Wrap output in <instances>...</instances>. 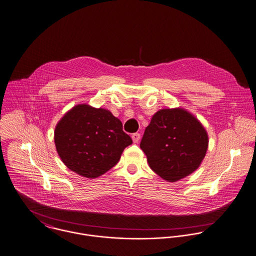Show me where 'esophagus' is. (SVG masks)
<instances>
[{"label": "esophagus", "instance_id": "34e87169", "mask_svg": "<svg viewBox=\"0 0 256 256\" xmlns=\"http://www.w3.org/2000/svg\"><path fill=\"white\" fill-rule=\"evenodd\" d=\"M140 138V133H134V134H132V140H133L134 142H138Z\"/></svg>", "mask_w": 256, "mask_h": 256}]
</instances>
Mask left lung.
<instances>
[{"label": "left lung", "instance_id": "8db88e82", "mask_svg": "<svg viewBox=\"0 0 256 256\" xmlns=\"http://www.w3.org/2000/svg\"><path fill=\"white\" fill-rule=\"evenodd\" d=\"M154 172L176 182L198 169L206 156L208 137L200 122L182 108L158 112L140 144Z\"/></svg>", "mask_w": 256, "mask_h": 256}]
</instances>
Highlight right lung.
I'll use <instances>...</instances> for the list:
<instances>
[{"label":"right lung","mask_w":256,"mask_h":256,"mask_svg":"<svg viewBox=\"0 0 256 256\" xmlns=\"http://www.w3.org/2000/svg\"><path fill=\"white\" fill-rule=\"evenodd\" d=\"M54 142L58 156L70 170L96 178L119 162L132 139L110 112L78 104L58 123Z\"/></svg>","instance_id":"add662e5"}]
</instances>
